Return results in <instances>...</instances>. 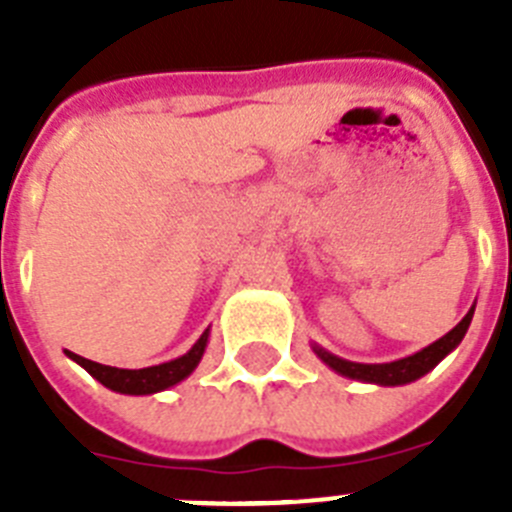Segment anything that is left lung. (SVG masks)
<instances>
[{
  "mask_svg": "<svg viewBox=\"0 0 512 512\" xmlns=\"http://www.w3.org/2000/svg\"><path fill=\"white\" fill-rule=\"evenodd\" d=\"M474 315V305L472 310L461 318L459 325L446 333L443 338L433 341L431 346H425L423 351L413 356H405V359L390 361V364H356V361H346L341 356H333L330 351L320 346H312V351L325 361V364L338 372L341 377L348 379H359V382H372V384H382V387H397V384H410L415 379H420L423 374H428L443 356H449L456 346L461 343V338L467 336L469 323H472Z\"/></svg>",
  "mask_w": 512,
  "mask_h": 512,
  "instance_id": "8db88e82",
  "label": "left lung"
}]
</instances>
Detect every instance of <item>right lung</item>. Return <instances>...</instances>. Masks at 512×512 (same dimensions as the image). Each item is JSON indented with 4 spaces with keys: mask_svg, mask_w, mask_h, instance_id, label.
<instances>
[{
    "mask_svg": "<svg viewBox=\"0 0 512 512\" xmlns=\"http://www.w3.org/2000/svg\"><path fill=\"white\" fill-rule=\"evenodd\" d=\"M207 336H210V328L200 336V341L189 348L187 354L179 356L174 361H166V364L158 366H146V369H117V366H104L97 361H89L79 354H69V359H74L76 364L84 366L89 374H92L97 382H102L107 390L122 392V395H153V392L169 390L174 384H179L182 379H187L189 374L197 369L202 354H205Z\"/></svg>",
    "mask_w": 512,
    "mask_h": 512,
    "instance_id": "right-lung-1",
    "label": "right lung"
}]
</instances>
